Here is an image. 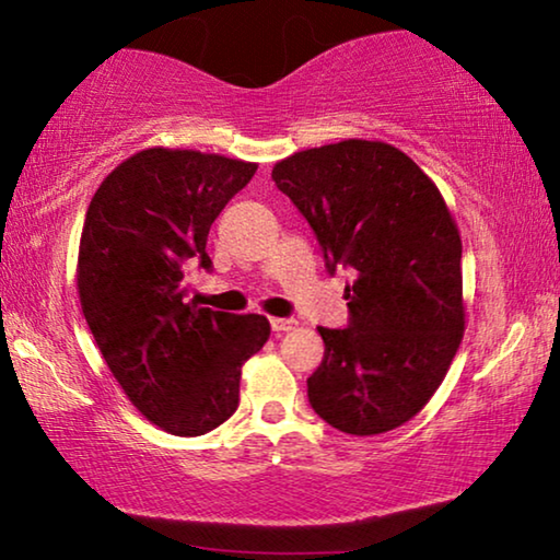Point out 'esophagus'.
<instances>
[{
  "mask_svg": "<svg viewBox=\"0 0 560 560\" xmlns=\"http://www.w3.org/2000/svg\"><path fill=\"white\" fill-rule=\"evenodd\" d=\"M270 326L275 334H285V330H293L298 326V320L293 318H270Z\"/></svg>",
  "mask_w": 560,
  "mask_h": 560,
  "instance_id": "obj_1",
  "label": "esophagus"
}]
</instances>
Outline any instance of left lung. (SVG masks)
Returning <instances> with one entry per match:
<instances>
[{
  "label": "left lung",
  "instance_id": "left-lung-1",
  "mask_svg": "<svg viewBox=\"0 0 560 560\" xmlns=\"http://www.w3.org/2000/svg\"><path fill=\"white\" fill-rule=\"evenodd\" d=\"M272 182L313 226L328 272H355L348 328H318L311 407L346 434L392 432L432 399L465 334L457 224L436 184L384 141L298 151Z\"/></svg>",
  "mask_w": 560,
  "mask_h": 560
}]
</instances>
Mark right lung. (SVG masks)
Returning a JSON list of instances; mask_svg holds the SVG:
<instances>
[{
  "mask_svg": "<svg viewBox=\"0 0 560 560\" xmlns=\"http://www.w3.org/2000/svg\"><path fill=\"white\" fill-rule=\"evenodd\" d=\"M257 164L191 149H145L105 176L88 207L78 295L113 378L176 436L212 432L240 404V376L270 338L265 315L186 300V270H209V226Z\"/></svg>",
  "mask_w": 560,
  "mask_h": 560,
  "instance_id": "obj_1",
  "label": "right lung"
}]
</instances>
